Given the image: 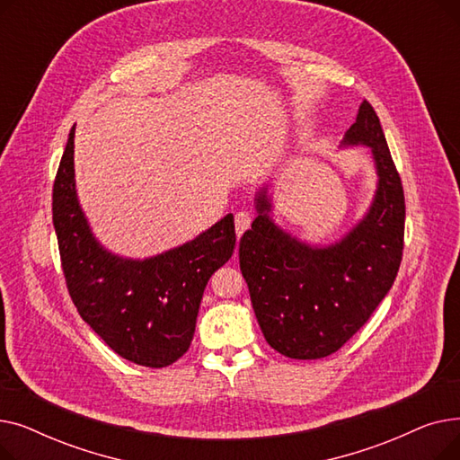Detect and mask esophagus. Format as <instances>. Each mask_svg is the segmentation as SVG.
<instances>
[{
	"instance_id": "1",
	"label": "esophagus",
	"mask_w": 460,
	"mask_h": 460,
	"mask_svg": "<svg viewBox=\"0 0 460 460\" xmlns=\"http://www.w3.org/2000/svg\"><path fill=\"white\" fill-rule=\"evenodd\" d=\"M252 226V214L243 210V212H236L234 216V227H236V234L240 236L246 229H250Z\"/></svg>"
}]
</instances>
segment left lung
<instances>
[{"label": "left lung", "instance_id": "1", "mask_svg": "<svg viewBox=\"0 0 460 460\" xmlns=\"http://www.w3.org/2000/svg\"><path fill=\"white\" fill-rule=\"evenodd\" d=\"M343 145H367L378 188L364 220L340 243L313 248L270 220L261 190L259 216L240 238V270L264 340L279 354L319 359L340 350L392 288L404 246V193L373 106L359 104Z\"/></svg>", "mask_w": 460, "mask_h": 460}]
</instances>
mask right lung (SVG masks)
Returning <instances> with one entry per match:
<instances>
[{"mask_svg":"<svg viewBox=\"0 0 460 460\" xmlns=\"http://www.w3.org/2000/svg\"><path fill=\"white\" fill-rule=\"evenodd\" d=\"M52 217L68 295L104 343L143 367H167L196 332L210 276L234 252L227 214L190 243L151 259H123L93 236L75 184V127L68 134L52 193Z\"/></svg>","mask_w":460,"mask_h":460,"instance_id":"right-lung-1","label":"right lung"}]
</instances>
